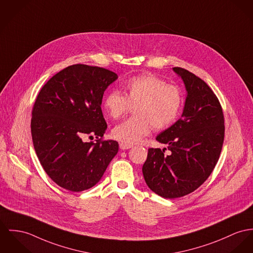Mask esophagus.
Returning a JSON list of instances; mask_svg holds the SVG:
<instances>
[{
    "label": "esophagus",
    "mask_w": 253,
    "mask_h": 253,
    "mask_svg": "<svg viewBox=\"0 0 253 253\" xmlns=\"http://www.w3.org/2000/svg\"><path fill=\"white\" fill-rule=\"evenodd\" d=\"M119 147H120V149H122V150H126V149H129V148L133 147V145H132V144H127V143L121 142V143L119 144Z\"/></svg>",
    "instance_id": "esophagus-1"
}]
</instances>
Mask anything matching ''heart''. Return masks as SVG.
<instances>
[{"instance_id": "b5f03b06", "label": "heart", "mask_w": 253, "mask_h": 253, "mask_svg": "<svg viewBox=\"0 0 253 253\" xmlns=\"http://www.w3.org/2000/svg\"><path fill=\"white\" fill-rule=\"evenodd\" d=\"M123 91L124 95L118 91L109 92L104 98L103 107L113 119L124 117L131 107H135L136 117L119 123L113 130V136L127 144L139 142L152 127L156 130L169 127L182 107L180 88L153 74L129 79L123 85Z\"/></svg>"}]
</instances>
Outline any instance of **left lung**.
Here are the masks:
<instances>
[{
    "label": "left lung",
    "instance_id": "8db88e82",
    "mask_svg": "<svg viewBox=\"0 0 253 253\" xmlns=\"http://www.w3.org/2000/svg\"><path fill=\"white\" fill-rule=\"evenodd\" d=\"M183 80L187 96L181 118L156 139L165 149L149 148L142 167L149 189L164 198L193 193L212 173L221 152L224 118L221 106L210 86L190 71L173 67Z\"/></svg>",
    "mask_w": 253,
    "mask_h": 253
}]
</instances>
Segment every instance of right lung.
Wrapping results in <instances>:
<instances>
[{"mask_svg":"<svg viewBox=\"0 0 253 253\" xmlns=\"http://www.w3.org/2000/svg\"><path fill=\"white\" fill-rule=\"evenodd\" d=\"M118 78L108 69L70 65L50 79L35 102L31 131L45 172L59 187L82 192L95 186L118 152L116 140H101L107 130L101 104ZM84 134L97 143H84Z\"/></svg>","mask_w":253,"mask_h":253,"instance_id":"add662e5","label":"right lung"}]
</instances>
